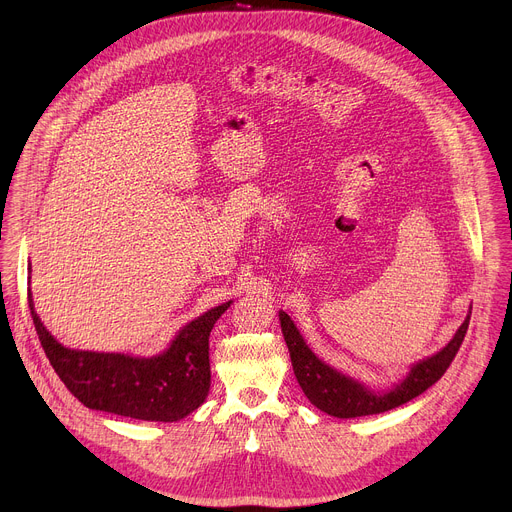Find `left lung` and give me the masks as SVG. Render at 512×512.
<instances>
[{"instance_id":"1","label":"left lung","mask_w":512,"mask_h":512,"mask_svg":"<svg viewBox=\"0 0 512 512\" xmlns=\"http://www.w3.org/2000/svg\"><path fill=\"white\" fill-rule=\"evenodd\" d=\"M470 314L472 312H468L456 336L440 352L415 362L409 375L389 391H371L362 383L338 373L336 369L330 367V364L322 362L310 350L300 330L296 328L294 320H291L285 312H279V322H281V332L291 356V367H294L296 379L302 391L306 393V397L320 411L332 417L348 419V417L375 415V413H385L389 409H395L415 399L417 395L427 391L433 383L440 381L464 342V336L470 324Z\"/></svg>"}]
</instances>
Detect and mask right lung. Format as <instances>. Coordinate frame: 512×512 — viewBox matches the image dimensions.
Masks as SVG:
<instances>
[{
	"instance_id": "right-lung-1",
	"label": "right lung",
	"mask_w": 512,
	"mask_h": 512,
	"mask_svg": "<svg viewBox=\"0 0 512 512\" xmlns=\"http://www.w3.org/2000/svg\"><path fill=\"white\" fill-rule=\"evenodd\" d=\"M30 314L52 369L85 407L143 421H180L198 409L210 389L208 336L231 302L190 324L158 356L72 350L40 322L28 289Z\"/></svg>"
}]
</instances>
